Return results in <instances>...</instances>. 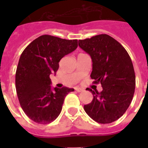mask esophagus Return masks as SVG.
I'll return each mask as SVG.
<instances>
[{"label": "esophagus", "mask_w": 148, "mask_h": 148, "mask_svg": "<svg viewBox=\"0 0 148 148\" xmlns=\"http://www.w3.org/2000/svg\"><path fill=\"white\" fill-rule=\"evenodd\" d=\"M75 91H77L78 92H82V91H83L84 89L80 88V87H75Z\"/></svg>", "instance_id": "1"}]
</instances>
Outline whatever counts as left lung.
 <instances>
[{
	"mask_svg": "<svg viewBox=\"0 0 148 148\" xmlns=\"http://www.w3.org/2000/svg\"><path fill=\"white\" fill-rule=\"evenodd\" d=\"M78 46L91 57L90 77L102 87L101 92L87 88L93 99L84 109L98 123L116 121L126 112L135 91V72L130 56L120 43L106 34L79 40Z\"/></svg>",
	"mask_w": 148,
	"mask_h": 148,
	"instance_id": "1",
	"label": "left lung"
}]
</instances>
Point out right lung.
I'll use <instances>...</instances> for the list:
<instances>
[{
	"mask_svg": "<svg viewBox=\"0 0 148 148\" xmlns=\"http://www.w3.org/2000/svg\"><path fill=\"white\" fill-rule=\"evenodd\" d=\"M78 47V40L44 35L23 51L15 73V87L22 109L30 119L46 125L57 119L66 95L74 89L51 87L50 74L60 60Z\"/></svg>",
	"mask_w": 148,
	"mask_h": 148,
	"instance_id": "1",
	"label": "right lung"
}]
</instances>
